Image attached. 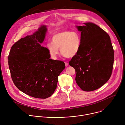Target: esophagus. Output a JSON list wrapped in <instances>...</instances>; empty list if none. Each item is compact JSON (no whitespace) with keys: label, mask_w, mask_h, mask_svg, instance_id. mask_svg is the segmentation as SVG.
<instances>
[{"label":"esophagus","mask_w":125,"mask_h":125,"mask_svg":"<svg viewBox=\"0 0 125 125\" xmlns=\"http://www.w3.org/2000/svg\"><path fill=\"white\" fill-rule=\"evenodd\" d=\"M64 63H65V66H67L68 65V62H65Z\"/></svg>","instance_id":"esophagus-1"}]
</instances>
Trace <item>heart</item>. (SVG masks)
<instances>
[{
    "label": "heart",
    "mask_w": 125,
    "mask_h": 125,
    "mask_svg": "<svg viewBox=\"0 0 125 125\" xmlns=\"http://www.w3.org/2000/svg\"><path fill=\"white\" fill-rule=\"evenodd\" d=\"M52 42L46 45L50 57L56 60L59 48L62 55L67 58H73L78 53L82 45L81 35L77 32L64 30L53 35Z\"/></svg>",
    "instance_id": "obj_1"
}]
</instances>
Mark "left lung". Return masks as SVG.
<instances>
[{
  "instance_id": "8db88e82",
  "label": "left lung",
  "mask_w": 125,
  "mask_h": 125,
  "mask_svg": "<svg viewBox=\"0 0 125 125\" xmlns=\"http://www.w3.org/2000/svg\"><path fill=\"white\" fill-rule=\"evenodd\" d=\"M81 32L82 45L69 64L75 69V81L83 91L98 89L108 81L114 63V50L109 35L91 23L76 26Z\"/></svg>"
}]
</instances>
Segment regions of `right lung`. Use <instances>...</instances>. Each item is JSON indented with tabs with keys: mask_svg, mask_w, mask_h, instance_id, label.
<instances>
[{
	"mask_svg": "<svg viewBox=\"0 0 125 125\" xmlns=\"http://www.w3.org/2000/svg\"><path fill=\"white\" fill-rule=\"evenodd\" d=\"M47 28L41 26L31 35L14 44L8 56L12 79L20 91L33 97L46 99L57 88L58 76L65 68L64 62L50 59L47 49L41 46Z\"/></svg>",
	"mask_w": 125,
	"mask_h": 125,
	"instance_id": "1",
	"label": "right lung"
}]
</instances>
